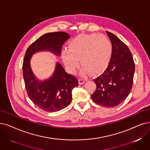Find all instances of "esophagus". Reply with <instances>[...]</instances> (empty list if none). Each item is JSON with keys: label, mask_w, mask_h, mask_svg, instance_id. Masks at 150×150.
Segmentation results:
<instances>
[{"label": "esophagus", "mask_w": 150, "mask_h": 150, "mask_svg": "<svg viewBox=\"0 0 150 150\" xmlns=\"http://www.w3.org/2000/svg\"><path fill=\"white\" fill-rule=\"evenodd\" d=\"M86 82V79H79V84L80 85H82V84H83V83H84Z\"/></svg>", "instance_id": "obj_1"}]
</instances>
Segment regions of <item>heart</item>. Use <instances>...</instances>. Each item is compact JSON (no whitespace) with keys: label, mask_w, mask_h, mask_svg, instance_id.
<instances>
[{"label":"heart","mask_w":150,"mask_h":150,"mask_svg":"<svg viewBox=\"0 0 150 150\" xmlns=\"http://www.w3.org/2000/svg\"><path fill=\"white\" fill-rule=\"evenodd\" d=\"M112 53L110 40L104 35L92 34H81L72 39L68 49L62 52L63 61L70 73L79 67V62L86 74H95L108 63Z\"/></svg>","instance_id":"heart-1"}]
</instances>
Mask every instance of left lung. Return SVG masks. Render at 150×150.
I'll list each match as a JSON object with an SVG mask.
<instances>
[{"label": "left lung", "mask_w": 150, "mask_h": 150, "mask_svg": "<svg viewBox=\"0 0 150 150\" xmlns=\"http://www.w3.org/2000/svg\"><path fill=\"white\" fill-rule=\"evenodd\" d=\"M106 33L112 45L111 57L105 71L94 79L97 88L91 96L95 103L111 108L121 104L129 95L135 64L127 46L115 34Z\"/></svg>", "instance_id": "left-lung-1"}]
</instances>
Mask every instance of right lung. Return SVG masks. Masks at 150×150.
I'll list each match as a JSON object with an SVG mask.
<instances>
[{"instance_id":"right-lung-1","label":"right lung","mask_w":150,"mask_h":150,"mask_svg":"<svg viewBox=\"0 0 150 150\" xmlns=\"http://www.w3.org/2000/svg\"><path fill=\"white\" fill-rule=\"evenodd\" d=\"M69 37L65 32L46 33L28 48L23 59V77L29 97L35 105L47 112L62 110L70 104L72 90L78 86V80L68 74L58 62L50 77L40 80L31 69V59L33 55L40 52H49L60 57L62 46Z\"/></svg>"}]
</instances>
